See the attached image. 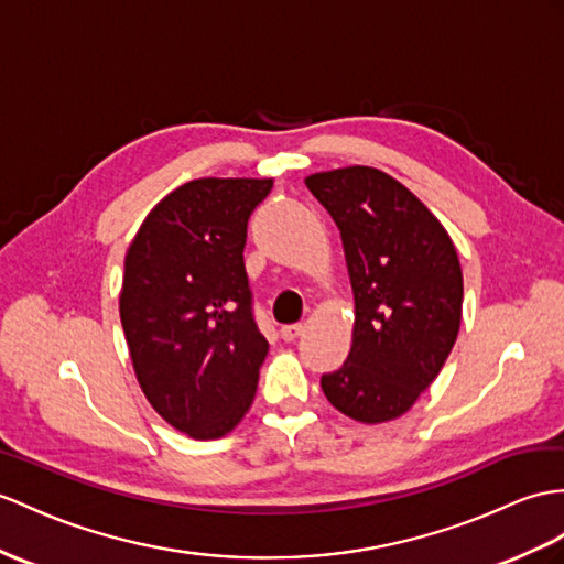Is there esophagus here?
<instances>
[{
	"label": "esophagus",
	"instance_id": "obj_1",
	"mask_svg": "<svg viewBox=\"0 0 564 564\" xmlns=\"http://www.w3.org/2000/svg\"><path fill=\"white\" fill-rule=\"evenodd\" d=\"M301 333H304V325H301V323L284 325V327L280 329V335H282V339H284V341H294Z\"/></svg>",
	"mask_w": 564,
	"mask_h": 564
}]
</instances>
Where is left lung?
Segmentation results:
<instances>
[{
  "instance_id": "8db88e82",
  "label": "left lung",
  "mask_w": 564,
  "mask_h": 564,
  "mask_svg": "<svg viewBox=\"0 0 564 564\" xmlns=\"http://www.w3.org/2000/svg\"><path fill=\"white\" fill-rule=\"evenodd\" d=\"M306 186L339 227L356 308L351 351L321 388L354 421H392L414 406L457 341V249L437 217L386 172L356 164L311 174Z\"/></svg>"
}]
</instances>
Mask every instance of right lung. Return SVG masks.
<instances>
[{
	"label": "right lung",
	"mask_w": 564,
	"mask_h": 564,
	"mask_svg": "<svg viewBox=\"0 0 564 564\" xmlns=\"http://www.w3.org/2000/svg\"><path fill=\"white\" fill-rule=\"evenodd\" d=\"M270 188L272 178H194L150 210L123 260L119 315L135 378L196 441L243 419L268 356L243 246Z\"/></svg>",
	"instance_id": "right-lung-1"
}]
</instances>
